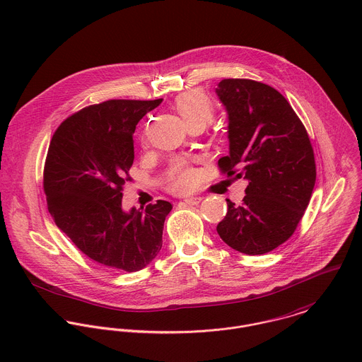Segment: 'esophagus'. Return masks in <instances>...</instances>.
Returning a JSON list of instances; mask_svg holds the SVG:
<instances>
[{
    "instance_id": "obj_1",
    "label": "esophagus",
    "mask_w": 362,
    "mask_h": 362,
    "mask_svg": "<svg viewBox=\"0 0 362 362\" xmlns=\"http://www.w3.org/2000/svg\"><path fill=\"white\" fill-rule=\"evenodd\" d=\"M202 200H203L202 197H189V199H185L183 202L187 206H199L202 203Z\"/></svg>"
}]
</instances>
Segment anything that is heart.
I'll return each mask as SVG.
<instances>
[{
  "mask_svg": "<svg viewBox=\"0 0 362 362\" xmlns=\"http://www.w3.org/2000/svg\"><path fill=\"white\" fill-rule=\"evenodd\" d=\"M175 109L187 126L196 122L206 124L214 115L211 100L200 90H189L179 95L175 100ZM193 172L183 162H177L170 177V189L173 192H186L193 186Z\"/></svg>",
  "mask_w": 362,
  "mask_h": 362,
  "instance_id": "1",
  "label": "heart"
}]
</instances>
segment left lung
<instances>
[{"label": "left lung", "mask_w": 362, "mask_h": 362, "mask_svg": "<svg viewBox=\"0 0 362 362\" xmlns=\"http://www.w3.org/2000/svg\"><path fill=\"white\" fill-rule=\"evenodd\" d=\"M216 93L228 115L229 140V153L218 166L247 180L240 206L226 199L218 235L240 253L263 255L284 243L303 217L316 182L313 149L302 122L274 88L232 78L222 79Z\"/></svg>", "instance_id": "1"}]
</instances>
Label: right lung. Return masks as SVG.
<instances>
[{"instance_id": "1", "label": "right lung", "mask_w": 362, "mask_h": 362, "mask_svg": "<svg viewBox=\"0 0 362 362\" xmlns=\"http://www.w3.org/2000/svg\"><path fill=\"white\" fill-rule=\"evenodd\" d=\"M160 102L113 99L83 107L56 130L45 163L43 187L56 225L89 259L127 273L158 256L172 210L165 200L141 211L122 206L136 126Z\"/></svg>"}]
</instances>
